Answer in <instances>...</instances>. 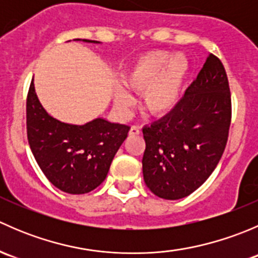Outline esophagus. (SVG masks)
<instances>
[{"label": "esophagus", "instance_id": "1", "mask_svg": "<svg viewBox=\"0 0 258 258\" xmlns=\"http://www.w3.org/2000/svg\"><path fill=\"white\" fill-rule=\"evenodd\" d=\"M130 136H137V135L141 134V128H140L139 126H132L131 128H130Z\"/></svg>", "mask_w": 258, "mask_h": 258}]
</instances>
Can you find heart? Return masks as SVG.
<instances>
[{"label": "heart", "instance_id": "b5f03b06", "mask_svg": "<svg viewBox=\"0 0 258 258\" xmlns=\"http://www.w3.org/2000/svg\"><path fill=\"white\" fill-rule=\"evenodd\" d=\"M191 71L189 59L183 53L171 57L167 51H150L137 57L122 75L124 87L142 92V107L150 116L162 117L178 105ZM132 97L123 87L114 91V105L126 112Z\"/></svg>", "mask_w": 258, "mask_h": 258}]
</instances>
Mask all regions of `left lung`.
I'll list each match as a JSON object with an SVG mask.
<instances>
[{
  "label": "left lung",
  "instance_id": "left-lung-1",
  "mask_svg": "<svg viewBox=\"0 0 258 258\" xmlns=\"http://www.w3.org/2000/svg\"><path fill=\"white\" fill-rule=\"evenodd\" d=\"M230 123L227 75L222 62L210 53L173 111L142 130L146 186L165 200L196 191L220 162Z\"/></svg>",
  "mask_w": 258,
  "mask_h": 258
}]
</instances>
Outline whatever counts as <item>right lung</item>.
<instances>
[{"mask_svg": "<svg viewBox=\"0 0 258 258\" xmlns=\"http://www.w3.org/2000/svg\"><path fill=\"white\" fill-rule=\"evenodd\" d=\"M90 43L98 41L80 40ZM27 139L47 179L71 195L91 192L105 181L130 126L98 117L85 124L58 121L42 107L31 82L26 106Z\"/></svg>", "mask_w": 258, "mask_h": 258, "instance_id": "obj_1", "label": "right lung"}]
</instances>
